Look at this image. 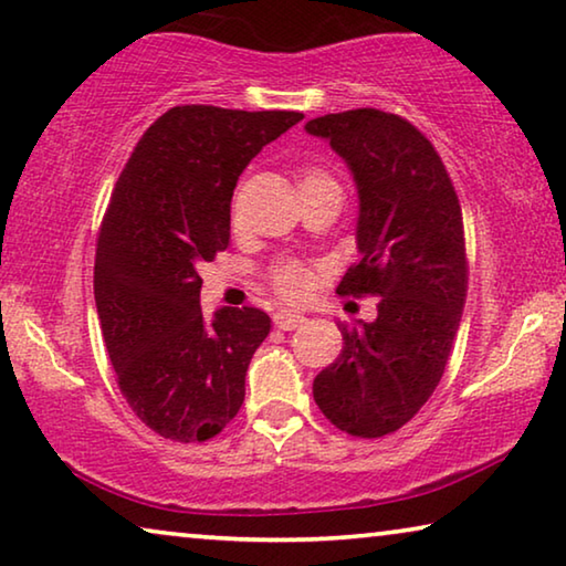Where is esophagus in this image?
<instances>
[{
    "instance_id": "34e87169",
    "label": "esophagus",
    "mask_w": 566,
    "mask_h": 566,
    "mask_svg": "<svg viewBox=\"0 0 566 566\" xmlns=\"http://www.w3.org/2000/svg\"><path fill=\"white\" fill-rule=\"evenodd\" d=\"M273 321H275L277 328H283V332H291V328L301 326L303 321H306V316H303V313H295V311H277Z\"/></svg>"
}]
</instances>
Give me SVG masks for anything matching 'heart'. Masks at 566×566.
<instances>
[{"label": "heart", "instance_id": "heart-1", "mask_svg": "<svg viewBox=\"0 0 566 566\" xmlns=\"http://www.w3.org/2000/svg\"><path fill=\"white\" fill-rule=\"evenodd\" d=\"M318 185H336V181L321 169H306L301 174V181H298L301 189L303 187H318ZM273 285H275V291L283 295V298L301 301V298H306L308 291H311L313 275L306 271V268L289 263V265L275 268Z\"/></svg>", "mask_w": 566, "mask_h": 566}]
</instances>
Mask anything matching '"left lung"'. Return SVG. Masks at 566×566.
I'll return each instance as SVG.
<instances>
[{"instance_id":"1","label":"left lung","mask_w":566,"mask_h":566,"mask_svg":"<svg viewBox=\"0 0 566 566\" xmlns=\"http://www.w3.org/2000/svg\"><path fill=\"white\" fill-rule=\"evenodd\" d=\"M349 167L359 263L336 293L379 295L377 318L346 326L344 349L313 379L338 430L381 438L420 412L446 371L465 303L463 214L438 151L410 120L377 108L306 124Z\"/></svg>"}]
</instances>
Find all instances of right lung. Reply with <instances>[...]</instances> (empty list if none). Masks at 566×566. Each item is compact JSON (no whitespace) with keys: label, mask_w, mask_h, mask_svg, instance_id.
Wrapping results in <instances>:
<instances>
[{"label":"right lung","mask_w":566,"mask_h":566,"mask_svg":"<svg viewBox=\"0 0 566 566\" xmlns=\"http://www.w3.org/2000/svg\"><path fill=\"white\" fill-rule=\"evenodd\" d=\"M301 118L177 106L154 120L116 181L95 250V308L120 392L161 438L210 440L245 399L271 316L224 306L205 318L197 271L230 245L242 169Z\"/></svg>","instance_id":"right-lung-1"}]
</instances>
